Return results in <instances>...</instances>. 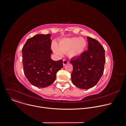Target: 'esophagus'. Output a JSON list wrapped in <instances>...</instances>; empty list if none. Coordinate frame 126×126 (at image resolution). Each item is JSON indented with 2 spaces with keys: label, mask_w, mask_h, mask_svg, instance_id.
<instances>
[{
  "label": "esophagus",
  "mask_w": 126,
  "mask_h": 126,
  "mask_svg": "<svg viewBox=\"0 0 126 126\" xmlns=\"http://www.w3.org/2000/svg\"><path fill=\"white\" fill-rule=\"evenodd\" d=\"M68 63H69V61L68 60H67L64 59L63 61V65H65L68 64Z\"/></svg>",
  "instance_id": "34e87169"
}]
</instances>
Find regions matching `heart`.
<instances>
[{"instance_id": "heart-1", "label": "heart", "mask_w": 126, "mask_h": 126, "mask_svg": "<svg viewBox=\"0 0 126 126\" xmlns=\"http://www.w3.org/2000/svg\"><path fill=\"white\" fill-rule=\"evenodd\" d=\"M86 46V42L84 39L72 37L61 40L59 42L57 46L53 44L52 48L59 55L68 51V55L72 57L80 54L84 51Z\"/></svg>"}]
</instances>
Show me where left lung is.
I'll return each instance as SVG.
<instances>
[{
    "mask_svg": "<svg viewBox=\"0 0 126 126\" xmlns=\"http://www.w3.org/2000/svg\"><path fill=\"white\" fill-rule=\"evenodd\" d=\"M88 50L70 61L73 66L72 83L77 87L88 89L95 86L103 75L105 50L96 39L87 37Z\"/></svg>",
    "mask_w": 126,
    "mask_h": 126,
    "instance_id": "1",
    "label": "left lung"
}]
</instances>
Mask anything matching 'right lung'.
Masks as SVG:
<instances>
[{
  "mask_svg": "<svg viewBox=\"0 0 126 126\" xmlns=\"http://www.w3.org/2000/svg\"><path fill=\"white\" fill-rule=\"evenodd\" d=\"M49 34H37L28 39L22 49L24 74L33 86L39 88L52 84L57 72L63 67V60L51 58V40Z\"/></svg>",
  "mask_w": 126,
  "mask_h": 126,
  "instance_id": "right-lung-1",
  "label": "right lung"
}]
</instances>
